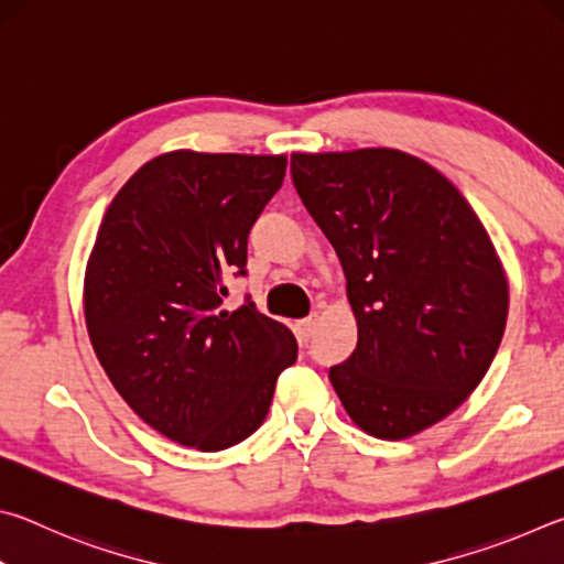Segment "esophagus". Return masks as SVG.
<instances>
[{
	"label": "esophagus",
	"mask_w": 564,
	"mask_h": 564,
	"mask_svg": "<svg viewBox=\"0 0 564 564\" xmlns=\"http://www.w3.org/2000/svg\"><path fill=\"white\" fill-rule=\"evenodd\" d=\"M316 323H318V316H308L299 321V338L308 340L313 336V330H316Z\"/></svg>",
	"instance_id": "obj_1"
}]
</instances>
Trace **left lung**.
<instances>
[{"instance_id": "8db88e82", "label": "left lung", "mask_w": 564, "mask_h": 564, "mask_svg": "<svg viewBox=\"0 0 564 564\" xmlns=\"http://www.w3.org/2000/svg\"><path fill=\"white\" fill-rule=\"evenodd\" d=\"M291 174L336 248L358 323L330 383L360 431L417 435L465 403L500 348V256L460 191L405 151L291 154Z\"/></svg>"}]
</instances>
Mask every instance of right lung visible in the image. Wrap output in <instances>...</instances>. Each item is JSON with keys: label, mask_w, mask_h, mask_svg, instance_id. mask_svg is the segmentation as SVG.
Returning a JSON list of instances; mask_svg holds the SVG:
<instances>
[{"label": "right lung", "mask_w": 564, "mask_h": 564, "mask_svg": "<svg viewBox=\"0 0 564 564\" xmlns=\"http://www.w3.org/2000/svg\"><path fill=\"white\" fill-rule=\"evenodd\" d=\"M285 156L169 151L109 204L84 273L94 352L129 408L169 441L204 453L256 433L275 380L299 356L293 333L248 301V231L281 188Z\"/></svg>", "instance_id": "1"}]
</instances>
